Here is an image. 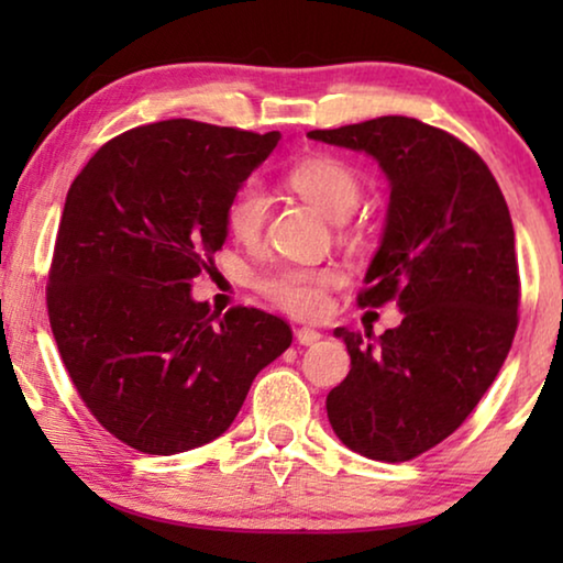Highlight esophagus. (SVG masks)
<instances>
[{
	"mask_svg": "<svg viewBox=\"0 0 563 563\" xmlns=\"http://www.w3.org/2000/svg\"><path fill=\"white\" fill-rule=\"evenodd\" d=\"M295 338H297L299 345H312V343L320 341V330H314V328H297L295 330Z\"/></svg>",
	"mask_w": 563,
	"mask_h": 563,
	"instance_id": "esophagus-1",
	"label": "esophagus"
}]
</instances>
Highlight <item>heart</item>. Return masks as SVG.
<instances>
[{
  "label": "heart",
  "mask_w": 563,
  "mask_h": 563,
  "mask_svg": "<svg viewBox=\"0 0 563 563\" xmlns=\"http://www.w3.org/2000/svg\"><path fill=\"white\" fill-rule=\"evenodd\" d=\"M289 187L330 220H345L361 199V181L341 161L318 156L287 174ZM268 195L256 181H245L225 205V228L238 243H256L264 233ZM341 282L333 266H282L261 279V291L297 318H318L328 307V289Z\"/></svg>",
  "instance_id": "obj_1"
}]
</instances>
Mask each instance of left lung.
I'll return each mask as SVG.
<instances>
[{"instance_id": "obj_1", "label": "left lung", "mask_w": 563, "mask_h": 563, "mask_svg": "<svg viewBox=\"0 0 563 563\" xmlns=\"http://www.w3.org/2000/svg\"><path fill=\"white\" fill-rule=\"evenodd\" d=\"M307 137L364 151L387 176V225L358 305L397 299L405 312L382 335L335 328L351 372L330 389L328 420L361 456L410 461L472 415L510 353L520 305L510 210L466 143L415 118Z\"/></svg>"}]
</instances>
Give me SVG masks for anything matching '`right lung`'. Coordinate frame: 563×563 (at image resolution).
<instances>
[{
	"instance_id": "obj_1",
	"label": "right lung",
	"mask_w": 563,
	"mask_h": 563,
	"mask_svg": "<svg viewBox=\"0 0 563 563\" xmlns=\"http://www.w3.org/2000/svg\"><path fill=\"white\" fill-rule=\"evenodd\" d=\"M279 137L153 122L104 143L68 189L51 330L84 405L135 451L172 456L214 441L261 368L289 349L276 314H220L191 297L228 238V199Z\"/></svg>"
}]
</instances>
